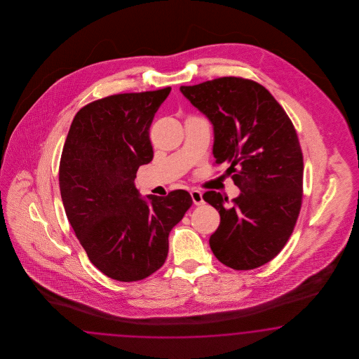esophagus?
I'll return each instance as SVG.
<instances>
[{
  "instance_id": "1",
  "label": "esophagus",
  "mask_w": 359,
  "mask_h": 359,
  "mask_svg": "<svg viewBox=\"0 0 359 359\" xmlns=\"http://www.w3.org/2000/svg\"><path fill=\"white\" fill-rule=\"evenodd\" d=\"M191 197L195 205H203L204 204V198H203V194L200 191H192L191 192Z\"/></svg>"
}]
</instances>
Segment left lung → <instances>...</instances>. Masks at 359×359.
Listing matches in <instances>:
<instances>
[{"label": "left lung", "mask_w": 359, "mask_h": 359, "mask_svg": "<svg viewBox=\"0 0 359 359\" xmlns=\"http://www.w3.org/2000/svg\"><path fill=\"white\" fill-rule=\"evenodd\" d=\"M180 92L213 126V156L241 189L233 204L219 192L203 198L219 213L209 245L218 261L252 270L287 243L303 200V154L294 125L261 84L219 77Z\"/></svg>", "instance_id": "8db88e82"}]
</instances>
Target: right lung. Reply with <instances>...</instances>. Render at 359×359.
Returning a JSON list of instances; mask_svg holds the SVG:
<instances>
[{"label":"right lung","instance_id":"add662e5","mask_svg":"<svg viewBox=\"0 0 359 359\" xmlns=\"http://www.w3.org/2000/svg\"><path fill=\"white\" fill-rule=\"evenodd\" d=\"M171 88L123 93L80 109L65 138L59 168L65 215L100 271L137 282L163 266L168 234L192 205L177 189L141 196L137 171L154 156L149 130Z\"/></svg>","mask_w":359,"mask_h":359}]
</instances>
